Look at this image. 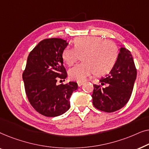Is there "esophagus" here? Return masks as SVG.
<instances>
[{
	"instance_id": "1",
	"label": "esophagus",
	"mask_w": 149,
	"mask_h": 149,
	"mask_svg": "<svg viewBox=\"0 0 149 149\" xmlns=\"http://www.w3.org/2000/svg\"><path fill=\"white\" fill-rule=\"evenodd\" d=\"M83 83H84V82H83V81H77V84H78L79 87H81Z\"/></svg>"
}]
</instances>
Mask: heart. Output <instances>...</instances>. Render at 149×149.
Wrapping results in <instances>:
<instances>
[{
    "label": "heart",
    "instance_id": "obj_1",
    "mask_svg": "<svg viewBox=\"0 0 149 149\" xmlns=\"http://www.w3.org/2000/svg\"><path fill=\"white\" fill-rule=\"evenodd\" d=\"M74 48L66 47L62 58L68 66H72L81 55L82 62L68 71L70 79L83 81L87 77L105 74L113 68L118 57V48L115 42L96 36H79L73 40Z\"/></svg>",
    "mask_w": 149,
    "mask_h": 149
}]
</instances>
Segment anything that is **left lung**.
<instances>
[{
	"instance_id": "left-lung-1",
	"label": "left lung",
	"mask_w": 149,
	"mask_h": 149,
	"mask_svg": "<svg viewBox=\"0 0 149 149\" xmlns=\"http://www.w3.org/2000/svg\"><path fill=\"white\" fill-rule=\"evenodd\" d=\"M137 75L131 52L121 47L117 61L109 74L102 78L101 85H93V104L100 111L112 113L123 108L131 97Z\"/></svg>"
}]
</instances>
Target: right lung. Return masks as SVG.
Wrapping results in <instances>:
<instances>
[{"label": "right lung", "mask_w": 149, "mask_h": 149, "mask_svg": "<svg viewBox=\"0 0 149 149\" xmlns=\"http://www.w3.org/2000/svg\"><path fill=\"white\" fill-rule=\"evenodd\" d=\"M68 43L62 38L40 41L28 55L23 78L26 95L32 107L46 117H57L70 109V98L77 90L76 82L57 84L67 72L62 54ZM65 81V80H64Z\"/></svg>", "instance_id": "add662e5"}]
</instances>
